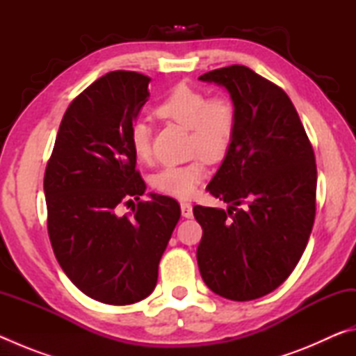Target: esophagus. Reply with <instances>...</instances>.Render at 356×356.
<instances>
[{
    "label": "esophagus",
    "mask_w": 356,
    "mask_h": 356,
    "mask_svg": "<svg viewBox=\"0 0 356 356\" xmlns=\"http://www.w3.org/2000/svg\"><path fill=\"white\" fill-rule=\"evenodd\" d=\"M180 210H182V216H185V218H191L193 216V207L190 202L180 204Z\"/></svg>",
    "instance_id": "1"
}]
</instances>
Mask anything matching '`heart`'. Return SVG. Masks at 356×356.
Segmentation results:
<instances>
[{"label": "heart", "mask_w": 356, "mask_h": 356, "mask_svg": "<svg viewBox=\"0 0 356 356\" xmlns=\"http://www.w3.org/2000/svg\"><path fill=\"white\" fill-rule=\"evenodd\" d=\"M156 116L190 130V150L197 154L182 165H170L156 172L155 190L163 195L188 200L195 196L207 176L206 159L216 161L231 147L237 127V111L232 100L222 95L209 97L188 84H177L155 108ZM130 147L138 160L147 161L152 154L150 130L141 120L131 125Z\"/></svg>", "instance_id": "heart-1"}]
</instances>
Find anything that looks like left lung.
Listing matches in <instances>:
<instances>
[{
	"instance_id": "1",
	"label": "left lung",
	"mask_w": 356,
	"mask_h": 356,
	"mask_svg": "<svg viewBox=\"0 0 356 356\" xmlns=\"http://www.w3.org/2000/svg\"><path fill=\"white\" fill-rule=\"evenodd\" d=\"M200 80L231 94L237 127L207 185L227 210L195 206L196 257L210 291L234 301L273 292L297 267L316 216L314 150L289 95L245 65Z\"/></svg>"
}]
</instances>
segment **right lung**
I'll return each mask as SVG.
<instances>
[{
    "label": "right lung",
    "mask_w": 356,
    "mask_h": 356,
    "mask_svg": "<svg viewBox=\"0 0 356 356\" xmlns=\"http://www.w3.org/2000/svg\"><path fill=\"white\" fill-rule=\"evenodd\" d=\"M150 78L116 70L72 100L47 163L48 236L59 265L83 293L106 305L149 297L180 218L168 196L140 201L130 130L149 99ZM138 201L130 216L118 204Z\"/></svg>",
    "instance_id": "obj_1"
}]
</instances>
